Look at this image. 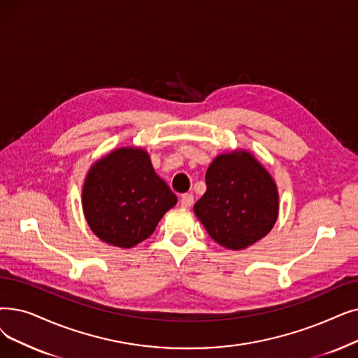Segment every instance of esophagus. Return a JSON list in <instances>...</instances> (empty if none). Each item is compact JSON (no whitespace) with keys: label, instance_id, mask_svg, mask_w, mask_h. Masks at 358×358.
Masks as SVG:
<instances>
[{"label":"esophagus","instance_id":"esophagus-1","mask_svg":"<svg viewBox=\"0 0 358 358\" xmlns=\"http://www.w3.org/2000/svg\"><path fill=\"white\" fill-rule=\"evenodd\" d=\"M193 203H194V197H193L192 193H185V194L181 196V200H180L181 208L189 209V208L193 206Z\"/></svg>","mask_w":358,"mask_h":358}]
</instances>
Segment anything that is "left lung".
<instances>
[{
    "instance_id": "left-lung-1",
    "label": "left lung",
    "mask_w": 358,
    "mask_h": 358,
    "mask_svg": "<svg viewBox=\"0 0 358 358\" xmlns=\"http://www.w3.org/2000/svg\"><path fill=\"white\" fill-rule=\"evenodd\" d=\"M279 210L276 184L250 152L216 157L206 171V193L194 213L208 234L229 250H243L262 240Z\"/></svg>"
}]
</instances>
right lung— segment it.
Segmentation results:
<instances>
[{"label":"right lung","instance_id":"obj_1","mask_svg":"<svg viewBox=\"0 0 358 358\" xmlns=\"http://www.w3.org/2000/svg\"><path fill=\"white\" fill-rule=\"evenodd\" d=\"M176 203L177 196L155 173L149 153L133 146L115 149L93 164L82 192L93 234L121 248L149 238Z\"/></svg>","mask_w":358,"mask_h":358}]
</instances>
